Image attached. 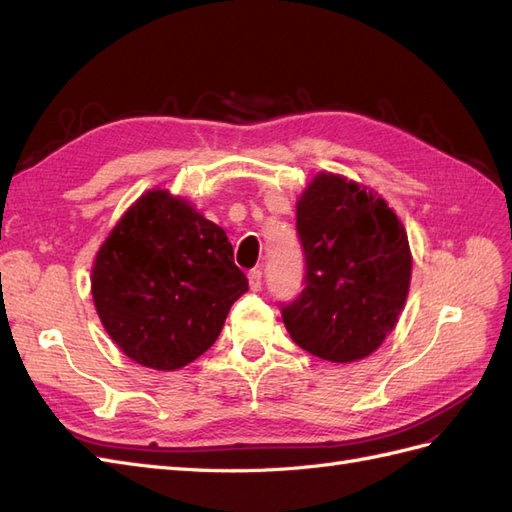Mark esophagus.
Returning <instances> with one entry per match:
<instances>
[{
    "instance_id": "1",
    "label": "esophagus",
    "mask_w": 512,
    "mask_h": 512,
    "mask_svg": "<svg viewBox=\"0 0 512 512\" xmlns=\"http://www.w3.org/2000/svg\"><path fill=\"white\" fill-rule=\"evenodd\" d=\"M248 287H251V291H259L261 289V270L259 268L248 272Z\"/></svg>"
}]
</instances>
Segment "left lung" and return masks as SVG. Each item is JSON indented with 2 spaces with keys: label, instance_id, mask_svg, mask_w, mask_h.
<instances>
[{
  "label": "left lung",
  "instance_id": "1",
  "mask_svg": "<svg viewBox=\"0 0 512 512\" xmlns=\"http://www.w3.org/2000/svg\"><path fill=\"white\" fill-rule=\"evenodd\" d=\"M306 287L283 324L306 352L356 362L394 330L412 281V251L386 199L339 173L319 171L296 203Z\"/></svg>",
  "mask_w": 512,
  "mask_h": 512
}]
</instances>
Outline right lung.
Wrapping results in <instances>:
<instances>
[{
  "instance_id": "1",
  "label": "right lung",
  "mask_w": 512,
  "mask_h": 512,
  "mask_svg": "<svg viewBox=\"0 0 512 512\" xmlns=\"http://www.w3.org/2000/svg\"><path fill=\"white\" fill-rule=\"evenodd\" d=\"M248 289L223 227L167 188L130 206L92 266V298L111 341L141 367L175 371L199 358Z\"/></svg>"
}]
</instances>
